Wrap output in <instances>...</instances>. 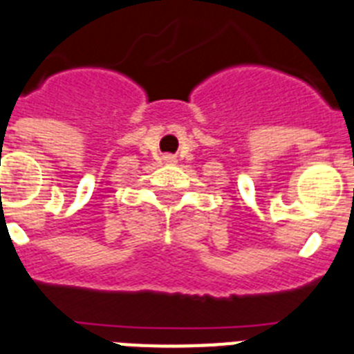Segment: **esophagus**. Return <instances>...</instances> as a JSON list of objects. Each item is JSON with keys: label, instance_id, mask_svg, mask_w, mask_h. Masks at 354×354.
<instances>
[{"label": "esophagus", "instance_id": "obj_1", "mask_svg": "<svg viewBox=\"0 0 354 354\" xmlns=\"http://www.w3.org/2000/svg\"><path fill=\"white\" fill-rule=\"evenodd\" d=\"M163 160H165V162H169V163L176 162V158H174L172 154H165V156H163Z\"/></svg>", "mask_w": 354, "mask_h": 354}]
</instances>
